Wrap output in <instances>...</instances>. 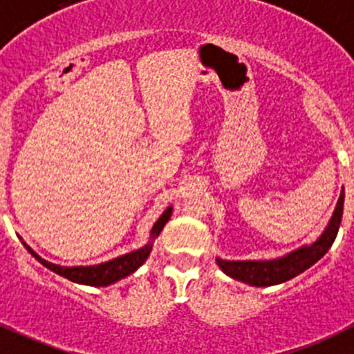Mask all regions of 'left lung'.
Listing matches in <instances>:
<instances>
[{
  "label": "left lung",
  "mask_w": 354,
  "mask_h": 354,
  "mask_svg": "<svg viewBox=\"0 0 354 354\" xmlns=\"http://www.w3.org/2000/svg\"><path fill=\"white\" fill-rule=\"evenodd\" d=\"M342 207H344V190L339 195L337 205H335L334 214H332L327 228L311 245H303L292 252L286 254V256L277 257V259L225 261L218 257L216 263L223 270V273L254 287H270L287 282L299 273L306 272L327 254V250L330 249L335 236H337L339 225H341L342 219Z\"/></svg>",
  "instance_id": "1"
}]
</instances>
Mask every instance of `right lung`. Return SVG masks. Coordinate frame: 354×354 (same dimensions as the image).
Wrapping results in <instances>:
<instances>
[{
  "label": "right lung",
  "instance_id": "1",
  "mask_svg": "<svg viewBox=\"0 0 354 354\" xmlns=\"http://www.w3.org/2000/svg\"><path fill=\"white\" fill-rule=\"evenodd\" d=\"M171 214H173V207H167L166 211L160 214V218L157 219L156 225L152 226V232H150V242L147 245H143L142 249L133 250V252L124 254V256H119L115 259L107 261V263L93 264V266H60V264H53L50 261L43 259L39 254L34 252L26 242H22L26 245V249L39 261L43 266H46L48 270L55 272L57 275L65 277L67 280L75 283H82V286H93V287H107L115 283L118 280L126 279L128 275H131L133 272L142 266L147 261V257L150 256V250H152L153 240L159 236V233L162 232L164 225L169 221Z\"/></svg>",
  "mask_w": 354,
  "mask_h": 354
}]
</instances>
